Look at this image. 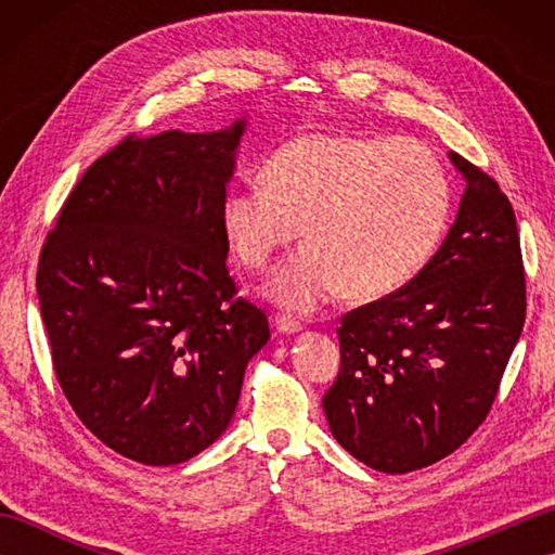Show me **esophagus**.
<instances>
[{
	"label": "esophagus",
	"instance_id": "1",
	"mask_svg": "<svg viewBox=\"0 0 555 555\" xmlns=\"http://www.w3.org/2000/svg\"><path fill=\"white\" fill-rule=\"evenodd\" d=\"M274 324H276V328H279L281 334H298V332H302V324L296 322V320H291V317H286V314H276L274 317Z\"/></svg>",
	"mask_w": 555,
	"mask_h": 555
}]
</instances>
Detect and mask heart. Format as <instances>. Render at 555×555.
Masks as SVG:
<instances>
[{
    "mask_svg": "<svg viewBox=\"0 0 555 555\" xmlns=\"http://www.w3.org/2000/svg\"><path fill=\"white\" fill-rule=\"evenodd\" d=\"M259 179L223 197L221 227L250 269L300 229L305 245L264 288L293 312L338 291L360 302L391 296L429 262L451 215L441 162L415 140L302 133L271 152Z\"/></svg>",
    "mask_w": 555,
    "mask_h": 555,
    "instance_id": "1",
    "label": "heart"
}]
</instances>
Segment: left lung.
I'll return each mask as SVG.
<instances>
[{
  "instance_id": "left-lung-1",
  "label": "left lung",
  "mask_w": 555,
  "mask_h": 555,
  "mask_svg": "<svg viewBox=\"0 0 555 555\" xmlns=\"http://www.w3.org/2000/svg\"><path fill=\"white\" fill-rule=\"evenodd\" d=\"M448 157L465 179L451 231L403 288L340 320V370L322 398L334 439L386 475L427 467L473 436L525 324L511 199Z\"/></svg>"
}]
</instances>
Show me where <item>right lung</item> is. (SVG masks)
Masks as SVG:
<instances>
[{"mask_svg": "<svg viewBox=\"0 0 555 555\" xmlns=\"http://www.w3.org/2000/svg\"><path fill=\"white\" fill-rule=\"evenodd\" d=\"M245 126L128 135L80 176L42 245L56 379L135 463L179 465L215 443L269 340L264 312L233 298L221 227Z\"/></svg>", "mask_w": 555, "mask_h": 555, "instance_id": "right-lung-1", "label": "right lung"}]
</instances>
